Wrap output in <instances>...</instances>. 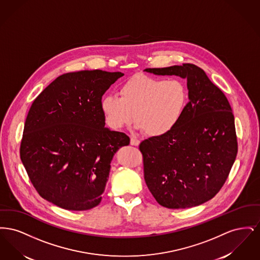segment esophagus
Listing matches in <instances>:
<instances>
[{"label": "esophagus", "mask_w": 260, "mask_h": 260, "mask_svg": "<svg viewBox=\"0 0 260 260\" xmlns=\"http://www.w3.org/2000/svg\"><path fill=\"white\" fill-rule=\"evenodd\" d=\"M139 143H140V140H139V139H137L136 137H132V138H131V144H132V145L138 146Z\"/></svg>", "instance_id": "34e87169"}]
</instances>
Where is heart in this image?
<instances>
[{
    "instance_id": "heart-1",
    "label": "heart",
    "mask_w": 260,
    "mask_h": 260,
    "mask_svg": "<svg viewBox=\"0 0 260 260\" xmlns=\"http://www.w3.org/2000/svg\"><path fill=\"white\" fill-rule=\"evenodd\" d=\"M119 94L101 99L107 124L120 129L135 118L136 127L150 136L170 134L180 122L188 101L187 88L181 81L147 75H136L125 81Z\"/></svg>"
}]
</instances>
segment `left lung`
<instances>
[{
  "mask_svg": "<svg viewBox=\"0 0 260 260\" xmlns=\"http://www.w3.org/2000/svg\"><path fill=\"white\" fill-rule=\"evenodd\" d=\"M145 71L187 79L189 90V102L173 131L139 144L146 185L165 208L199 206L219 192L236 160L238 141L231 106L222 90L194 64Z\"/></svg>",
  "mask_w": 260,
  "mask_h": 260,
  "instance_id": "1",
  "label": "left lung"
}]
</instances>
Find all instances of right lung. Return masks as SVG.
<instances>
[{"label": "right lung", "mask_w": 260, "mask_h": 260, "mask_svg": "<svg viewBox=\"0 0 260 260\" xmlns=\"http://www.w3.org/2000/svg\"><path fill=\"white\" fill-rule=\"evenodd\" d=\"M121 72L79 71L57 77L33 101L20 143V159L39 195L69 210L101 202L114 154L129 144L110 131L102 95Z\"/></svg>", "instance_id": "1"}]
</instances>
